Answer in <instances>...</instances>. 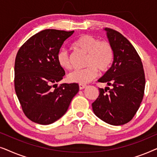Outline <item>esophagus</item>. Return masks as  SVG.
<instances>
[{"label": "esophagus", "mask_w": 157, "mask_h": 157, "mask_svg": "<svg viewBox=\"0 0 157 157\" xmlns=\"http://www.w3.org/2000/svg\"><path fill=\"white\" fill-rule=\"evenodd\" d=\"M78 86H79V89H80V90L84 89H86V86L83 85V84H79Z\"/></svg>", "instance_id": "34e87169"}]
</instances>
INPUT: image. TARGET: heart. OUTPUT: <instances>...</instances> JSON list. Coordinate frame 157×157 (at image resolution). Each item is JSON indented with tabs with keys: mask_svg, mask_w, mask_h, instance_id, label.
<instances>
[{
	"mask_svg": "<svg viewBox=\"0 0 157 157\" xmlns=\"http://www.w3.org/2000/svg\"><path fill=\"white\" fill-rule=\"evenodd\" d=\"M74 46L88 53V68L71 72L67 77L70 83L86 84L97 76L98 70L105 72L110 68L113 60V50L109 42L99 41L90 35H82L74 43ZM56 58L58 63L62 68L66 70L71 68L69 54L65 49L60 50Z\"/></svg>",
	"mask_w": 157,
	"mask_h": 157,
	"instance_id": "b5f03b06",
	"label": "heart"
}]
</instances>
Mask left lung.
<instances>
[{
    "mask_svg": "<svg viewBox=\"0 0 157 157\" xmlns=\"http://www.w3.org/2000/svg\"><path fill=\"white\" fill-rule=\"evenodd\" d=\"M113 50L111 68L98 79L111 89L98 88L99 96L92 104L96 117L111 125L128 123L143 99L145 76L142 62L132 44L115 30L104 29Z\"/></svg>",
    "mask_w": 157,
    "mask_h": 157,
    "instance_id": "left-lung-1",
    "label": "left lung"
}]
</instances>
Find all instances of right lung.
I'll return each instance as SVG.
<instances>
[{"label": "right lung", "instance_id": "right-lung-1", "mask_svg": "<svg viewBox=\"0 0 157 157\" xmlns=\"http://www.w3.org/2000/svg\"><path fill=\"white\" fill-rule=\"evenodd\" d=\"M74 32L44 30L31 36L17 53L15 90L25 115L35 123L48 125L57 121L78 92V83H56L65 75L57 54Z\"/></svg>", "mask_w": 157, "mask_h": 157}]
</instances>
